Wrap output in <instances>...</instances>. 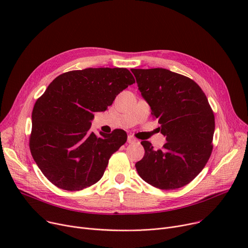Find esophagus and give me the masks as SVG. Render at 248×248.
<instances>
[{"label": "esophagus", "mask_w": 248, "mask_h": 248, "mask_svg": "<svg viewBox=\"0 0 248 248\" xmlns=\"http://www.w3.org/2000/svg\"><path fill=\"white\" fill-rule=\"evenodd\" d=\"M137 141V139L133 136H128L127 137V142L128 144H135V142Z\"/></svg>", "instance_id": "obj_1"}]
</instances>
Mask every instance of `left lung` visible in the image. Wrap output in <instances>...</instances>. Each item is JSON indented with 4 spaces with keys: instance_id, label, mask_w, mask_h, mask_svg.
<instances>
[{
    "instance_id": "obj_1",
    "label": "left lung",
    "mask_w": 248,
    "mask_h": 248,
    "mask_svg": "<svg viewBox=\"0 0 248 248\" xmlns=\"http://www.w3.org/2000/svg\"><path fill=\"white\" fill-rule=\"evenodd\" d=\"M131 70L167 140L157 151L150 141L140 142L145 155L136 164L137 171L155 188L183 187L196 178L211 155L213 110L201 87L189 77L164 68Z\"/></svg>"
}]
</instances>
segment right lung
<instances>
[{
	"instance_id": "right-lung-1",
	"label": "right lung",
	"mask_w": 248,
	"mask_h": 248,
	"mask_svg": "<svg viewBox=\"0 0 248 248\" xmlns=\"http://www.w3.org/2000/svg\"><path fill=\"white\" fill-rule=\"evenodd\" d=\"M135 83L126 68H86L57 76L35 103L30 151L44 176L60 189L79 191L103 176L110 155L126 141L123 129L90 132L94 112L107 110Z\"/></svg>"
}]
</instances>
